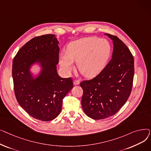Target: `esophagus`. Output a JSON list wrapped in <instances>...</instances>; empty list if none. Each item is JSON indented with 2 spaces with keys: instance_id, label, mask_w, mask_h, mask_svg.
I'll return each instance as SVG.
<instances>
[{
  "instance_id": "1",
  "label": "esophagus",
  "mask_w": 151,
  "mask_h": 151,
  "mask_svg": "<svg viewBox=\"0 0 151 151\" xmlns=\"http://www.w3.org/2000/svg\"><path fill=\"white\" fill-rule=\"evenodd\" d=\"M73 84H74L75 85H78L79 84H80V81H79L77 80H74V81H73Z\"/></svg>"
}]
</instances>
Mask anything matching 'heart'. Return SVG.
<instances>
[{
  "label": "heart",
  "instance_id": "b5f03b06",
  "mask_svg": "<svg viewBox=\"0 0 151 151\" xmlns=\"http://www.w3.org/2000/svg\"><path fill=\"white\" fill-rule=\"evenodd\" d=\"M111 47L108 40L97 37L82 38L71 42L67 52L60 55V65L65 73L74 67V61L80 72L86 77L98 75L105 68L109 58Z\"/></svg>",
  "mask_w": 151,
  "mask_h": 151
}]
</instances>
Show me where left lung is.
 I'll return each instance as SVG.
<instances>
[{"label":"left lung","mask_w":151,"mask_h":151,"mask_svg":"<svg viewBox=\"0 0 151 151\" xmlns=\"http://www.w3.org/2000/svg\"><path fill=\"white\" fill-rule=\"evenodd\" d=\"M112 59L101 72L91 80L83 81L81 105L93 119H104L118 112L128 100L133 86L134 58L125 44L115 35Z\"/></svg>","instance_id":"1"}]
</instances>
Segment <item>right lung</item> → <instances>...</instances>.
<instances>
[{
	"mask_svg": "<svg viewBox=\"0 0 151 151\" xmlns=\"http://www.w3.org/2000/svg\"><path fill=\"white\" fill-rule=\"evenodd\" d=\"M58 43L54 34L35 37L21 47L13 60L16 99L28 114L40 121H50L56 117L63 98L73 88L72 78H62L57 72ZM36 61L41 63L42 71L33 79L29 68Z\"/></svg>",
	"mask_w": 151,
	"mask_h": 151,
	"instance_id": "obj_1",
	"label": "right lung"
}]
</instances>
